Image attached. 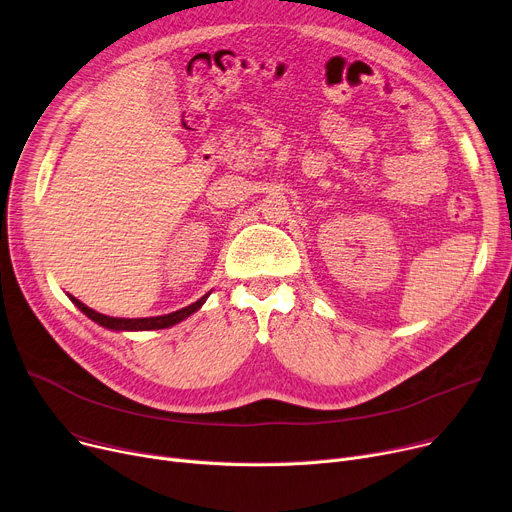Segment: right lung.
Returning a JSON list of instances; mask_svg holds the SVG:
<instances>
[{"mask_svg": "<svg viewBox=\"0 0 512 512\" xmlns=\"http://www.w3.org/2000/svg\"><path fill=\"white\" fill-rule=\"evenodd\" d=\"M210 296V292L206 296H201L197 302L185 306L181 311H175L170 315H158V317H144V319H119V317H107V315H100L96 311H92L90 306H86L84 302H80L78 298L70 296V300L78 306V309L92 319L94 323H98L100 327H107L113 331H152V329H166V327H173L177 323H181L183 319H187L189 315H193L195 311L201 309V304L206 302V298Z\"/></svg>", "mask_w": 512, "mask_h": 512, "instance_id": "right-lung-1", "label": "right lung"}]
</instances>
